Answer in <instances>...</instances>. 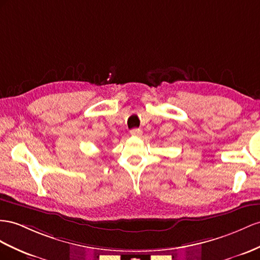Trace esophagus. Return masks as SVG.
<instances>
[{"label":"esophagus","instance_id":"esophagus-1","mask_svg":"<svg viewBox=\"0 0 260 260\" xmlns=\"http://www.w3.org/2000/svg\"><path fill=\"white\" fill-rule=\"evenodd\" d=\"M131 135L132 136H141L142 135V129H139V128H133V129H131Z\"/></svg>","mask_w":260,"mask_h":260}]
</instances>
